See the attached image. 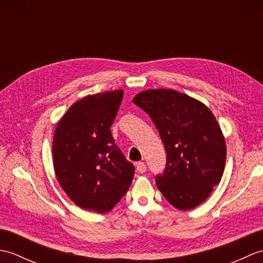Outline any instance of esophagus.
Here are the masks:
<instances>
[{"instance_id":"34e87169","label":"esophagus","mask_w":263,"mask_h":263,"mask_svg":"<svg viewBox=\"0 0 263 263\" xmlns=\"http://www.w3.org/2000/svg\"><path fill=\"white\" fill-rule=\"evenodd\" d=\"M146 168H147V167H146V165H144V163H141V161H140V163H137V171L139 173H141V174H142V173L146 172Z\"/></svg>"}]
</instances>
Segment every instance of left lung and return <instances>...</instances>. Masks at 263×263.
Instances as JSON below:
<instances>
[{"label": "left lung", "instance_id": "obj_1", "mask_svg": "<svg viewBox=\"0 0 263 263\" xmlns=\"http://www.w3.org/2000/svg\"><path fill=\"white\" fill-rule=\"evenodd\" d=\"M133 103L158 128L167 154L163 175L156 185L178 210H191L206 200L220 182L226 142L215 115L206 106L173 89H148Z\"/></svg>", "mask_w": 263, "mask_h": 263}]
</instances>
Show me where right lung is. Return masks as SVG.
I'll return each mask as SVG.
<instances>
[{
	"label": "right lung",
	"mask_w": 263,
	"mask_h": 263,
	"mask_svg": "<svg viewBox=\"0 0 263 263\" xmlns=\"http://www.w3.org/2000/svg\"><path fill=\"white\" fill-rule=\"evenodd\" d=\"M123 90L88 95L61 117L53 138V165L61 187L85 210L105 214L130 187L135 166L110 133Z\"/></svg>",
	"instance_id": "add662e5"
}]
</instances>
